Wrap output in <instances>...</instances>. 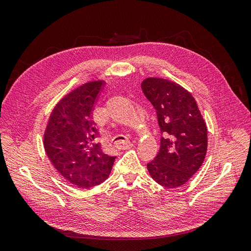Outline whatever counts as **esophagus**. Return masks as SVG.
<instances>
[{
  "mask_svg": "<svg viewBox=\"0 0 251 251\" xmlns=\"http://www.w3.org/2000/svg\"><path fill=\"white\" fill-rule=\"evenodd\" d=\"M131 147V143L128 142L127 140H125V141H118L115 143V148L118 149V150H126Z\"/></svg>",
  "mask_w": 251,
  "mask_h": 251,
  "instance_id": "esophagus-1",
  "label": "esophagus"
}]
</instances>
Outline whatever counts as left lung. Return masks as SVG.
I'll return each mask as SVG.
<instances>
[{"label":"left lung","instance_id":"left-lung-1","mask_svg":"<svg viewBox=\"0 0 251 251\" xmlns=\"http://www.w3.org/2000/svg\"><path fill=\"white\" fill-rule=\"evenodd\" d=\"M142 92L156 110L161 138L159 153L148 163L158 184L176 188L185 184L204 161L207 128L193 95L178 83L149 77Z\"/></svg>","mask_w":251,"mask_h":251}]
</instances>
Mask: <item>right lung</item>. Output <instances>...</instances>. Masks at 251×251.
<instances>
[{"mask_svg":"<svg viewBox=\"0 0 251 251\" xmlns=\"http://www.w3.org/2000/svg\"><path fill=\"white\" fill-rule=\"evenodd\" d=\"M102 80L90 81L66 95L53 109L44 147L56 171L71 184L93 187L109 177L115 156L104 154L96 142L98 130L92 118Z\"/></svg>","mask_w":251,"mask_h":251,"instance_id":"1","label":"right lung"}]
</instances>
